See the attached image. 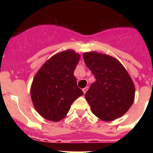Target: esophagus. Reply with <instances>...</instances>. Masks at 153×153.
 <instances>
[{
	"mask_svg": "<svg viewBox=\"0 0 153 153\" xmlns=\"http://www.w3.org/2000/svg\"><path fill=\"white\" fill-rule=\"evenodd\" d=\"M88 89H89L88 86H86V87H85V88L83 89V93H84V94L86 93V92L88 90Z\"/></svg>",
	"mask_w": 153,
	"mask_h": 153,
	"instance_id": "1",
	"label": "esophagus"
}]
</instances>
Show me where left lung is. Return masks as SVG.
Instances as JSON below:
<instances>
[{
    "label": "left lung",
    "instance_id": "8db88e82",
    "mask_svg": "<svg viewBox=\"0 0 153 153\" xmlns=\"http://www.w3.org/2000/svg\"><path fill=\"white\" fill-rule=\"evenodd\" d=\"M83 60L96 78L85 94L93 114L104 121L122 117L134 100L130 76L117 59L108 55L85 53Z\"/></svg>",
    "mask_w": 153,
    "mask_h": 153
}]
</instances>
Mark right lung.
Returning a JSON list of instances; mask_svg holds the SVG:
<instances>
[{
  "mask_svg": "<svg viewBox=\"0 0 153 153\" xmlns=\"http://www.w3.org/2000/svg\"><path fill=\"white\" fill-rule=\"evenodd\" d=\"M79 55L74 51H63L47 60L35 75L30 96L39 114L51 121L64 118L75 100L83 94L74 72Z\"/></svg>",
  "mask_w": 153,
  "mask_h": 153,
  "instance_id": "1",
  "label": "right lung"
}]
</instances>
